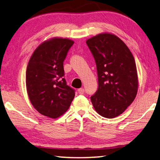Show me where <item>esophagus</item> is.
Returning <instances> with one entry per match:
<instances>
[{"label":"esophagus","mask_w":160,"mask_h":160,"mask_svg":"<svg viewBox=\"0 0 160 160\" xmlns=\"http://www.w3.org/2000/svg\"><path fill=\"white\" fill-rule=\"evenodd\" d=\"M78 93H79L80 94H84V92H85V89H84L83 88H80V89H78Z\"/></svg>","instance_id":"obj_1"}]
</instances>
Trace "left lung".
Listing matches in <instances>:
<instances>
[{"instance_id": "left-lung-1", "label": "left lung", "mask_w": 160, "mask_h": 160, "mask_svg": "<svg viewBox=\"0 0 160 160\" xmlns=\"http://www.w3.org/2000/svg\"><path fill=\"white\" fill-rule=\"evenodd\" d=\"M97 64L98 88L91 97L96 111L114 118L135 99L138 88L134 58L120 38L102 33L86 40Z\"/></svg>"}]
</instances>
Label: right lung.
<instances>
[{
  "label": "right lung",
  "mask_w": 160,
  "mask_h": 160,
  "mask_svg": "<svg viewBox=\"0 0 160 160\" xmlns=\"http://www.w3.org/2000/svg\"><path fill=\"white\" fill-rule=\"evenodd\" d=\"M74 41L54 37L38 45L28 63L26 85L34 108L42 115L57 118L64 114L75 97L66 85L63 61Z\"/></svg>",
  "instance_id": "right-lung-1"
}]
</instances>
